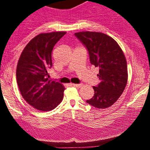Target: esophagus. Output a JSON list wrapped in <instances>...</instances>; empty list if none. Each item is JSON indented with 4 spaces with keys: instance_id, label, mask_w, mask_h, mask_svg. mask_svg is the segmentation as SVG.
Masks as SVG:
<instances>
[{
    "instance_id": "1",
    "label": "esophagus",
    "mask_w": 150,
    "mask_h": 150,
    "mask_svg": "<svg viewBox=\"0 0 150 150\" xmlns=\"http://www.w3.org/2000/svg\"><path fill=\"white\" fill-rule=\"evenodd\" d=\"M72 86H75V87H77V88H80L82 86V84H75V83H73L72 84Z\"/></svg>"
}]
</instances>
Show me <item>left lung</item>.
Segmentation results:
<instances>
[{
	"label": "left lung",
	"instance_id": "left-lung-1",
	"mask_svg": "<svg viewBox=\"0 0 150 150\" xmlns=\"http://www.w3.org/2000/svg\"><path fill=\"white\" fill-rule=\"evenodd\" d=\"M75 35L88 51L91 64L99 67L100 83L93 86L94 96L86 102L99 109L110 107L121 96L128 81L126 59L121 48L102 33L79 32Z\"/></svg>",
	"mask_w": 150,
	"mask_h": 150
}]
</instances>
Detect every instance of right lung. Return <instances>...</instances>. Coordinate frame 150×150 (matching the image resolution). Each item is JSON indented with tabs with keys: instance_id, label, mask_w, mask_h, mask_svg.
<instances>
[{
	"instance_id": "1",
	"label": "right lung",
	"mask_w": 150,
	"mask_h": 150,
	"mask_svg": "<svg viewBox=\"0 0 150 150\" xmlns=\"http://www.w3.org/2000/svg\"><path fill=\"white\" fill-rule=\"evenodd\" d=\"M66 32L40 33L28 43L16 67V82L22 97L40 111H50L63 99L64 87L48 81V70L52 67L51 52Z\"/></svg>"
}]
</instances>
